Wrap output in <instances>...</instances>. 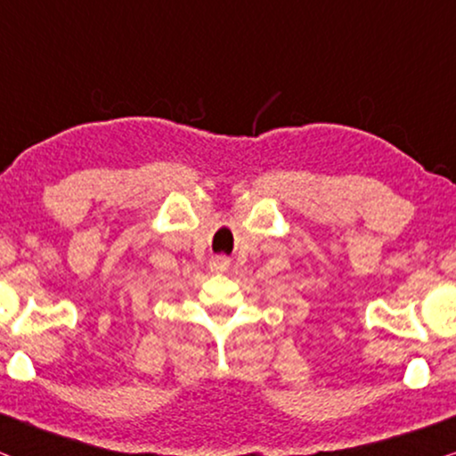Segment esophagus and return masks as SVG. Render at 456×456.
Returning a JSON list of instances; mask_svg holds the SVG:
<instances>
[{
    "instance_id": "esophagus-1",
    "label": "esophagus",
    "mask_w": 456,
    "mask_h": 456,
    "mask_svg": "<svg viewBox=\"0 0 456 456\" xmlns=\"http://www.w3.org/2000/svg\"><path fill=\"white\" fill-rule=\"evenodd\" d=\"M210 266H212V269H215V271H224V269H227V266H229V263H227V260H224V258H216L215 263H212Z\"/></svg>"
}]
</instances>
